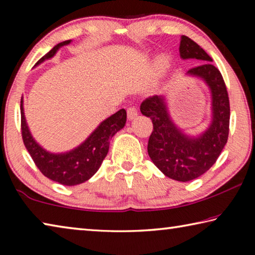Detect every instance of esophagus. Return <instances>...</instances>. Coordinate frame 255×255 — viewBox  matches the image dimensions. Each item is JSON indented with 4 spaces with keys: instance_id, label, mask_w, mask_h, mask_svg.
<instances>
[{
    "instance_id": "obj_1",
    "label": "esophagus",
    "mask_w": 255,
    "mask_h": 255,
    "mask_svg": "<svg viewBox=\"0 0 255 255\" xmlns=\"http://www.w3.org/2000/svg\"><path fill=\"white\" fill-rule=\"evenodd\" d=\"M138 115V110L136 109L135 107H129L127 110V117L129 120H132L137 117Z\"/></svg>"
}]
</instances>
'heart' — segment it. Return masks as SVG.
<instances>
[{
    "mask_svg": "<svg viewBox=\"0 0 255 255\" xmlns=\"http://www.w3.org/2000/svg\"><path fill=\"white\" fill-rule=\"evenodd\" d=\"M159 68H161V70H165V68L167 67V59L166 58H161L159 59Z\"/></svg>",
    "mask_w": 255,
    "mask_h": 255,
    "instance_id": "heart-1",
    "label": "heart"
}]
</instances>
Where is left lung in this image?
Returning <instances> with one entry per match:
<instances>
[{
    "instance_id": "obj_1",
    "label": "left lung",
    "mask_w": 255,
    "mask_h": 255,
    "mask_svg": "<svg viewBox=\"0 0 255 255\" xmlns=\"http://www.w3.org/2000/svg\"><path fill=\"white\" fill-rule=\"evenodd\" d=\"M180 55L183 59L202 60L201 65L190 68L188 74L202 77L211 90L213 122L198 138L185 136L174 126L167 114L162 96L146 98L140 111L153 123L147 152L150 159L169 178L187 182L199 178L217 161L230 132V98L223 75L213 65V59L197 42L181 37Z\"/></svg>"
}]
</instances>
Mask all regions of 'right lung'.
<instances>
[{
	"label": "right lung",
	"mask_w": 255,
	"mask_h": 255,
	"mask_svg": "<svg viewBox=\"0 0 255 255\" xmlns=\"http://www.w3.org/2000/svg\"><path fill=\"white\" fill-rule=\"evenodd\" d=\"M70 42L71 40L59 42L49 53L38 60L37 64L53 57L59 47ZM20 110L22 140L32 161L45 176L64 185L83 183L96 173L109 150L110 138L124 128L127 119L126 110L120 109L102 122L100 126L91 133V136L79 147L68 153L53 154L41 148L32 138L25 123L22 100H21Z\"/></svg>",
	"instance_id": "1"
}]
</instances>
